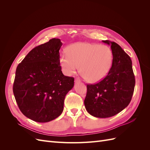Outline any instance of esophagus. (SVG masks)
<instances>
[{
    "label": "esophagus",
    "instance_id": "obj_1",
    "mask_svg": "<svg viewBox=\"0 0 150 150\" xmlns=\"http://www.w3.org/2000/svg\"><path fill=\"white\" fill-rule=\"evenodd\" d=\"M80 82H81V81L79 78H76L75 79V83H80Z\"/></svg>",
    "mask_w": 150,
    "mask_h": 150
}]
</instances>
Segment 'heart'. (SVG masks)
<instances>
[{
    "label": "heart",
    "instance_id": "heart-1",
    "mask_svg": "<svg viewBox=\"0 0 150 150\" xmlns=\"http://www.w3.org/2000/svg\"><path fill=\"white\" fill-rule=\"evenodd\" d=\"M66 54L60 56L59 64L67 76L79 69L83 78L89 83H96L105 78L112 65V52L106 45L78 42L69 45Z\"/></svg>",
    "mask_w": 150,
    "mask_h": 150
}]
</instances>
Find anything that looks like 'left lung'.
Returning <instances> with one entry per match:
<instances>
[{"label": "left lung", "mask_w": 150, "mask_h": 150, "mask_svg": "<svg viewBox=\"0 0 150 150\" xmlns=\"http://www.w3.org/2000/svg\"><path fill=\"white\" fill-rule=\"evenodd\" d=\"M102 41L111 47L112 66L104 79L97 84L87 85L84 105L91 115L106 118L128 106L133 94L135 79L132 61L124 50L115 42Z\"/></svg>", "instance_id": "obj_1"}]
</instances>
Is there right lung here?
<instances>
[{"instance_id":"1","label":"right lung","mask_w":150,"mask_h":150,"mask_svg":"<svg viewBox=\"0 0 150 150\" xmlns=\"http://www.w3.org/2000/svg\"><path fill=\"white\" fill-rule=\"evenodd\" d=\"M59 39L35 47L17 66L13 93L21 111L28 118L47 122L63 111L67 93L74 78L62 74L59 64Z\"/></svg>"}]
</instances>
